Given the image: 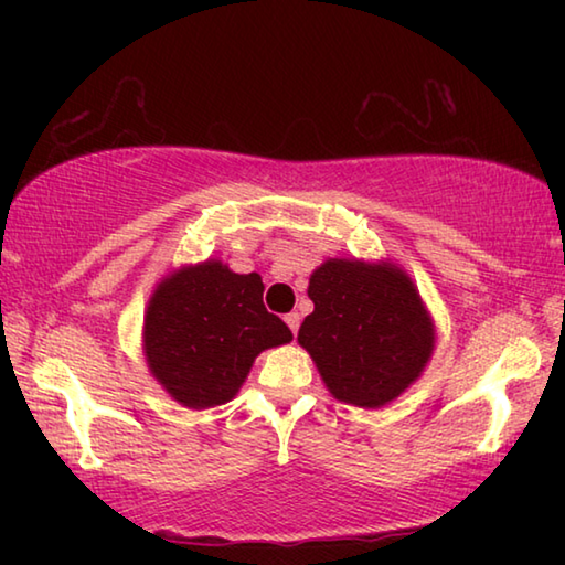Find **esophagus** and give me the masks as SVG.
Masks as SVG:
<instances>
[{
  "instance_id": "esophagus-1",
  "label": "esophagus",
  "mask_w": 565,
  "mask_h": 565,
  "mask_svg": "<svg viewBox=\"0 0 565 565\" xmlns=\"http://www.w3.org/2000/svg\"><path fill=\"white\" fill-rule=\"evenodd\" d=\"M284 321L286 323H289V329L296 333V331H299V323H301V317H299V313H286V317H284Z\"/></svg>"
}]
</instances>
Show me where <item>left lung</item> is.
Instances as JSON below:
<instances>
[{"mask_svg":"<svg viewBox=\"0 0 565 565\" xmlns=\"http://www.w3.org/2000/svg\"><path fill=\"white\" fill-rule=\"evenodd\" d=\"M309 299L299 343L343 404H388L431 359L434 323L396 266L331 259L311 274Z\"/></svg>","mask_w":565,"mask_h":565,"instance_id":"obj_1","label":"left lung"}]
</instances>
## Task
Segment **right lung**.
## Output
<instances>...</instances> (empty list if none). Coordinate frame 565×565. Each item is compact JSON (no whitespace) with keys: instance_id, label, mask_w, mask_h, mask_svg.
I'll use <instances>...</instances> for the list:
<instances>
[{"instance_id":"right-lung-1","label":"right lung","mask_w":565,"mask_h":565,"mask_svg":"<svg viewBox=\"0 0 565 565\" xmlns=\"http://www.w3.org/2000/svg\"><path fill=\"white\" fill-rule=\"evenodd\" d=\"M291 341L264 306L259 274H234L222 262L186 266L159 284L145 319L151 374L179 404H226L264 349Z\"/></svg>"}]
</instances>
